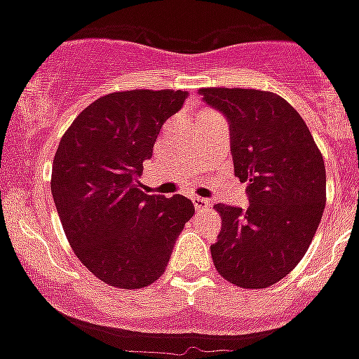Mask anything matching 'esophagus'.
I'll return each mask as SVG.
<instances>
[{
  "instance_id": "obj_1",
  "label": "esophagus",
  "mask_w": 359,
  "mask_h": 359,
  "mask_svg": "<svg viewBox=\"0 0 359 359\" xmlns=\"http://www.w3.org/2000/svg\"><path fill=\"white\" fill-rule=\"evenodd\" d=\"M194 207H196V210H207V208L212 207V201L203 199V197H194Z\"/></svg>"
}]
</instances>
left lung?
Returning a JSON list of instances; mask_svg holds the SVG:
<instances>
[{"mask_svg":"<svg viewBox=\"0 0 359 359\" xmlns=\"http://www.w3.org/2000/svg\"><path fill=\"white\" fill-rule=\"evenodd\" d=\"M229 123L235 175L250 207L216 205L222 216L214 266L244 289H266L306 255L326 205L323 154L285 98L257 89H199Z\"/></svg>","mask_w":359,"mask_h":359,"instance_id":"obj_1","label":"left lung"}]
</instances>
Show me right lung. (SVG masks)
Here are the masks:
<instances>
[{
    "mask_svg": "<svg viewBox=\"0 0 359 359\" xmlns=\"http://www.w3.org/2000/svg\"><path fill=\"white\" fill-rule=\"evenodd\" d=\"M188 91L109 93L87 106L59 141L52 196L65 235L89 272L119 289H141L168 266L194 203L147 196L137 177L162 124Z\"/></svg>",
    "mask_w": 359,
    "mask_h": 359,
    "instance_id": "obj_1",
    "label": "right lung"
}]
</instances>
